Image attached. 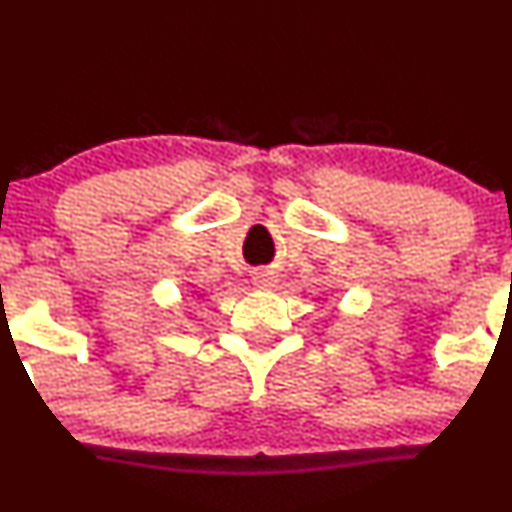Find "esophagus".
Returning <instances> with one entry per match:
<instances>
[{"label": "esophagus", "mask_w": 512, "mask_h": 512, "mask_svg": "<svg viewBox=\"0 0 512 512\" xmlns=\"http://www.w3.org/2000/svg\"><path fill=\"white\" fill-rule=\"evenodd\" d=\"M275 282H277V277L272 275V272H257L255 275V285L260 289H272L275 287Z\"/></svg>", "instance_id": "34e87169"}]
</instances>
